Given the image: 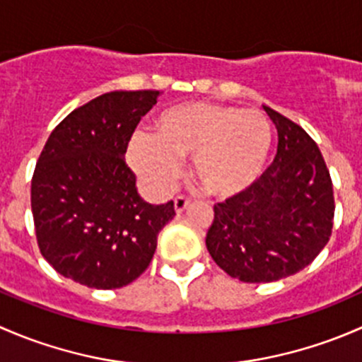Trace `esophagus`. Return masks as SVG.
Returning <instances> with one entry per match:
<instances>
[{"instance_id":"1","label":"esophagus","mask_w":362,"mask_h":362,"mask_svg":"<svg viewBox=\"0 0 362 362\" xmlns=\"http://www.w3.org/2000/svg\"><path fill=\"white\" fill-rule=\"evenodd\" d=\"M189 204H191V199L185 198V196H177V198H175V211H177V214H182Z\"/></svg>"}]
</instances>
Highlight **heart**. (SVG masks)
I'll return each mask as SVG.
<instances>
[{
	"label": "heart",
	"instance_id": "1",
	"mask_svg": "<svg viewBox=\"0 0 362 362\" xmlns=\"http://www.w3.org/2000/svg\"><path fill=\"white\" fill-rule=\"evenodd\" d=\"M272 147V122L261 110L189 101L160 112L152 134H133L127 160L148 187L164 192L180 175V159L192 158L199 187L211 198L231 199L257 184Z\"/></svg>",
	"mask_w": 362,
	"mask_h": 362
}]
</instances>
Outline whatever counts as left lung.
Instances as JSON below:
<instances>
[{
	"mask_svg": "<svg viewBox=\"0 0 362 362\" xmlns=\"http://www.w3.org/2000/svg\"><path fill=\"white\" fill-rule=\"evenodd\" d=\"M264 110L279 131L275 159L249 192L215 204L206 233L218 268L247 284L294 275L333 233V182L319 147L286 115Z\"/></svg>",
	"mask_w": 362,
	"mask_h": 362,
	"instance_id": "obj_1",
	"label": "left lung"
}]
</instances>
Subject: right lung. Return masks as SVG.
Instances as JSON below:
<instances>
[{
  "instance_id": "1",
  "label": "right lung",
  "mask_w": 362,
  "mask_h": 362,
  "mask_svg": "<svg viewBox=\"0 0 362 362\" xmlns=\"http://www.w3.org/2000/svg\"><path fill=\"white\" fill-rule=\"evenodd\" d=\"M159 90H113L50 133L31 180L36 243L50 266L93 289H119L151 264L175 204H148L126 164L127 144Z\"/></svg>"
}]
</instances>
